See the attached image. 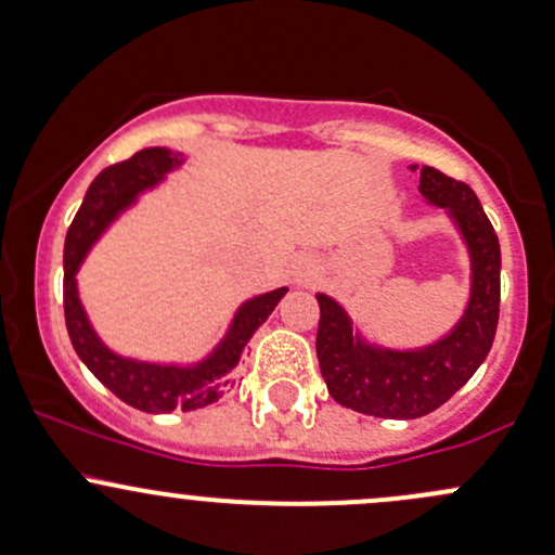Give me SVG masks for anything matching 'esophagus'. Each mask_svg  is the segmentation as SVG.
I'll use <instances>...</instances> for the list:
<instances>
[{
    "label": "esophagus",
    "mask_w": 555,
    "mask_h": 555,
    "mask_svg": "<svg viewBox=\"0 0 555 555\" xmlns=\"http://www.w3.org/2000/svg\"><path fill=\"white\" fill-rule=\"evenodd\" d=\"M313 279V266L311 262H300L295 268V284H308Z\"/></svg>",
    "instance_id": "esophagus-1"
}]
</instances>
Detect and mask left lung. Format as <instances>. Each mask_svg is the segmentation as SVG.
Returning <instances> with one entry per match:
<instances>
[{
	"instance_id": "8db88e82",
	"label": "left lung",
	"mask_w": 555,
	"mask_h": 555,
	"mask_svg": "<svg viewBox=\"0 0 555 555\" xmlns=\"http://www.w3.org/2000/svg\"><path fill=\"white\" fill-rule=\"evenodd\" d=\"M412 172H420L423 202L447 215L468 255L463 317L425 346L390 348L366 337L343 302L317 293V353L326 390L348 410L388 420L423 417L452 399L487 359L500 317V242L478 196L434 167L412 165Z\"/></svg>"
}]
</instances>
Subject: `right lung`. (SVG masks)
I'll list each match as a JSON object with an SVG mask.
<instances>
[{
    "instance_id": "right-lung-1",
    "label": "right lung",
    "mask_w": 555,
    "mask_h": 555,
    "mask_svg": "<svg viewBox=\"0 0 555 555\" xmlns=\"http://www.w3.org/2000/svg\"><path fill=\"white\" fill-rule=\"evenodd\" d=\"M180 167H183V154L165 145H151V149L138 151L132 159L103 170L87 189L85 202L66 233V247H63V308H66V326L74 351L111 393L151 415L172 410H199L225 396V390L236 383V366L247 343L253 340L260 324H266L279 300L287 295V287H276L244 300L233 311L223 337L215 343L212 351L189 364L145 361L138 356H121L106 346L81 306L77 282L81 262L101 242L103 233L127 209L135 207L140 196L159 189L167 175Z\"/></svg>"
}]
</instances>
